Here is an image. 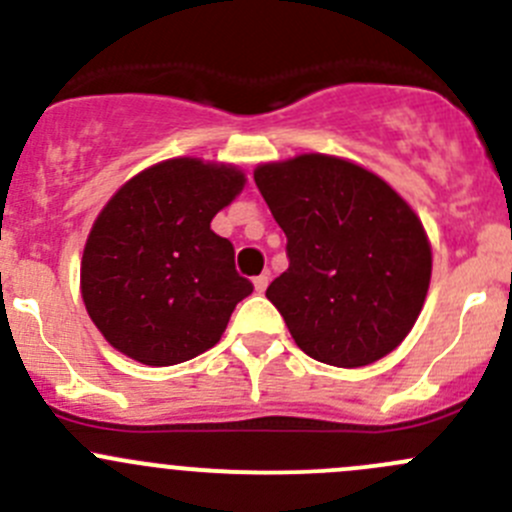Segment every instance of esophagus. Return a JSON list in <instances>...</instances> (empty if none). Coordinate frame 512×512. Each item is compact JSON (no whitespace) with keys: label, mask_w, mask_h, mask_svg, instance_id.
<instances>
[{"label":"esophagus","mask_w":512,"mask_h":512,"mask_svg":"<svg viewBox=\"0 0 512 512\" xmlns=\"http://www.w3.org/2000/svg\"><path fill=\"white\" fill-rule=\"evenodd\" d=\"M254 286H256L258 293L266 291V288H268V273H261V276H256L254 278Z\"/></svg>","instance_id":"1"}]
</instances>
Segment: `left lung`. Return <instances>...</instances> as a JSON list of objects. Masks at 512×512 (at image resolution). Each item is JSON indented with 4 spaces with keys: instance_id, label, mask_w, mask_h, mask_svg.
I'll use <instances>...</instances> for the list:
<instances>
[{
    "instance_id": "left-lung-1",
    "label": "left lung",
    "mask_w": 512,
    "mask_h": 512,
    "mask_svg": "<svg viewBox=\"0 0 512 512\" xmlns=\"http://www.w3.org/2000/svg\"><path fill=\"white\" fill-rule=\"evenodd\" d=\"M254 181L286 234L288 268L266 288L306 356L358 368L416 323L430 246L411 206L371 171L323 154L263 164Z\"/></svg>"
}]
</instances>
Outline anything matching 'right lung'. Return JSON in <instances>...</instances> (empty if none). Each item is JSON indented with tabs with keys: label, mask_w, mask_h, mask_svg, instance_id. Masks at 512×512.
I'll return each mask as SVG.
<instances>
[{
	"label": "right lung",
	"mask_w": 512,
	"mask_h": 512,
	"mask_svg": "<svg viewBox=\"0 0 512 512\" xmlns=\"http://www.w3.org/2000/svg\"><path fill=\"white\" fill-rule=\"evenodd\" d=\"M244 189L234 166L171 159L126 181L94 221L82 258L91 321L116 351L174 366L216 346L254 283L211 219Z\"/></svg>",
	"instance_id": "obj_1"
}]
</instances>
